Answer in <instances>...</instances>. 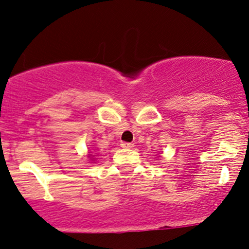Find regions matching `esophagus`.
Segmentation results:
<instances>
[{"mask_svg": "<svg viewBox=\"0 0 249 249\" xmlns=\"http://www.w3.org/2000/svg\"><path fill=\"white\" fill-rule=\"evenodd\" d=\"M120 145H122L123 148H126V149H127V148H132V147H134V143H129V142H123L122 144H120Z\"/></svg>", "mask_w": 249, "mask_h": 249, "instance_id": "34e87169", "label": "esophagus"}]
</instances>
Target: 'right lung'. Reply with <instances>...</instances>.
Returning a JSON list of instances; mask_svg holds the SVG:
<instances>
[{
  "mask_svg": "<svg viewBox=\"0 0 249 249\" xmlns=\"http://www.w3.org/2000/svg\"><path fill=\"white\" fill-rule=\"evenodd\" d=\"M94 152H95V150H94ZM94 152H91V150H89V152H88V153H89V154H88L87 155V157H88V159H89L90 160V161H96V157H97V155H96V153H94Z\"/></svg>",
  "mask_w": 249,
  "mask_h": 249,
  "instance_id": "obj_1",
  "label": "right lung"
}]
</instances>
